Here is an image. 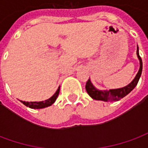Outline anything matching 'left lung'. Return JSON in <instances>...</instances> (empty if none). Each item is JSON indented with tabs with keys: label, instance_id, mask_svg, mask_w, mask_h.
I'll return each mask as SVG.
<instances>
[{
	"label": "left lung",
	"instance_id": "8db88e82",
	"mask_svg": "<svg viewBox=\"0 0 148 148\" xmlns=\"http://www.w3.org/2000/svg\"><path fill=\"white\" fill-rule=\"evenodd\" d=\"M136 55L138 59L140 61V69H139V71L136 75V77H134L133 80L128 85H127L126 86L122 87V88H118V89L101 90L97 89L89 78V80L87 81L86 85V90L88 94L93 99L97 100V101H117L121 98H123L124 97L127 95L136 86L137 83L140 80L141 74H142L143 62H142V59L140 58V54H139L138 45H137Z\"/></svg>",
	"mask_w": 148,
	"mask_h": 148
}]
</instances>
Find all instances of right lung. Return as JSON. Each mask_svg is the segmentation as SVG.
I'll use <instances>...</instances> for the list:
<instances>
[{
    "mask_svg": "<svg viewBox=\"0 0 148 148\" xmlns=\"http://www.w3.org/2000/svg\"><path fill=\"white\" fill-rule=\"evenodd\" d=\"M59 90H60V86L58 87L57 91L55 92V94L50 97L49 99L45 100V101H31V102H26V101H21V102L24 104V106H26L27 107H29L31 109H43V108H47L48 106H51L52 104H54L55 101L57 99V97L58 96V93H59Z\"/></svg>",
    "mask_w": 148,
    "mask_h": 148,
    "instance_id": "1",
    "label": "right lung"
}]
</instances>
